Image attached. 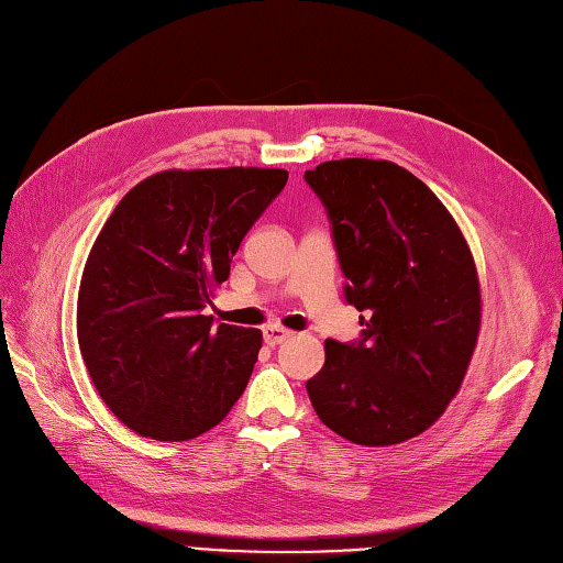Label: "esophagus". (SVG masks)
I'll return each instance as SVG.
<instances>
[{"instance_id":"obj_1","label":"esophagus","mask_w":563,"mask_h":563,"mask_svg":"<svg viewBox=\"0 0 563 563\" xmlns=\"http://www.w3.org/2000/svg\"><path fill=\"white\" fill-rule=\"evenodd\" d=\"M291 338V330H286L282 325H267L265 328V342L267 345H279V342L289 340Z\"/></svg>"}]
</instances>
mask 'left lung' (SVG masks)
<instances>
[{
	"label": "left lung",
	"instance_id": "left-lung-1",
	"mask_svg": "<svg viewBox=\"0 0 563 563\" xmlns=\"http://www.w3.org/2000/svg\"><path fill=\"white\" fill-rule=\"evenodd\" d=\"M325 203L345 298L366 311L357 345L325 340L306 384L332 432L400 444L432 428L459 394L481 330V286L462 228L432 189L388 159L345 157L306 169Z\"/></svg>",
	"mask_w": 563,
	"mask_h": 563
}]
</instances>
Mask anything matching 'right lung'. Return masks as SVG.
<instances>
[{"label": "right lung", "instance_id": "add662e5", "mask_svg": "<svg viewBox=\"0 0 563 563\" xmlns=\"http://www.w3.org/2000/svg\"><path fill=\"white\" fill-rule=\"evenodd\" d=\"M274 167L165 169L125 194L85 262L77 342L125 428L185 442L243 396L262 332L203 316L245 233L284 189Z\"/></svg>", "mask_w": 563, "mask_h": 563}]
</instances>
